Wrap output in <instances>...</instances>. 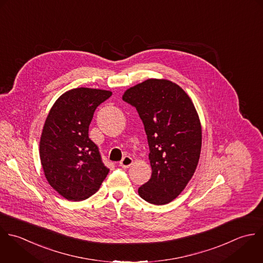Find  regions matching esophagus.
Returning a JSON list of instances; mask_svg holds the SVG:
<instances>
[{"label":"esophagus","instance_id":"esophagus-1","mask_svg":"<svg viewBox=\"0 0 263 263\" xmlns=\"http://www.w3.org/2000/svg\"><path fill=\"white\" fill-rule=\"evenodd\" d=\"M133 159L131 158V157H129V156H126V157H124L123 159H122V161L120 162V166L122 167V168H129L132 164H133Z\"/></svg>","mask_w":263,"mask_h":263}]
</instances>
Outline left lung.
I'll list each match as a JSON object with an SVG mask.
<instances>
[{"label": "left lung", "mask_w": 263, "mask_h": 263, "mask_svg": "<svg viewBox=\"0 0 263 263\" xmlns=\"http://www.w3.org/2000/svg\"><path fill=\"white\" fill-rule=\"evenodd\" d=\"M123 100L136 107L149 146L152 177L138 194L151 204H168L185 189L199 164L202 126L194 102L166 79L139 83L125 91Z\"/></svg>", "instance_id": "left-lung-1"}]
</instances>
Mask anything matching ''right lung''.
<instances>
[{
	"label": "right lung",
	"instance_id": "obj_1",
	"mask_svg": "<svg viewBox=\"0 0 263 263\" xmlns=\"http://www.w3.org/2000/svg\"><path fill=\"white\" fill-rule=\"evenodd\" d=\"M111 94L85 87L68 90L46 118L40 139L41 164L49 184L68 201L94 195L109 172L88 132L96 107Z\"/></svg>",
	"mask_w": 263,
	"mask_h": 263
}]
</instances>
